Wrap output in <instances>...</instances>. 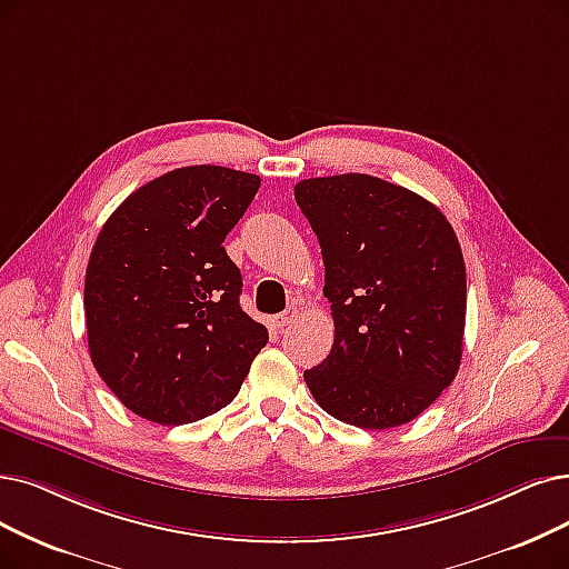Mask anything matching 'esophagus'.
<instances>
[{"instance_id": "obj_1", "label": "esophagus", "mask_w": 569, "mask_h": 569, "mask_svg": "<svg viewBox=\"0 0 569 569\" xmlns=\"http://www.w3.org/2000/svg\"><path fill=\"white\" fill-rule=\"evenodd\" d=\"M297 317H299V308L297 306H289L282 315H278L276 320H272V325H276L278 331H284V329H289L293 325V320H297Z\"/></svg>"}]
</instances>
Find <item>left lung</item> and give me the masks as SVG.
<instances>
[{"mask_svg":"<svg viewBox=\"0 0 569 569\" xmlns=\"http://www.w3.org/2000/svg\"><path fill=\"white\" fill-rule=\"evenodd\" d=\"M293 196L322 247L336 329L329 357L303 373L315 401L363 429L416 420L462 359L456 231L429 200L371 174L303 179Z\"/></svg>","mask_w":569,"mask_h":569,"instance_id":"8db88e82","label":"left lung"}]
</instances>
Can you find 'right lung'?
I'll list each match as a JSON object with an SVG mask.
<instances>
[{
    "mask_svg": "<svg viewBox=\"0 0 569 569\" xmlns=\"http://www.w3.org/2000/svg\"><path fill=\"white\" fill-rule=\"evenodd\" d=\"M259 187L231 168H177L102 226L86 268L88 350L140 418L187 425L221 411L268 343L240 308V268L221 244Z\"/></svg>",
    "mask_w": 569,
    "mask_h": 569,
    "instance_id": "add662e5",
    "label": "right lung"
}]
</instances>
